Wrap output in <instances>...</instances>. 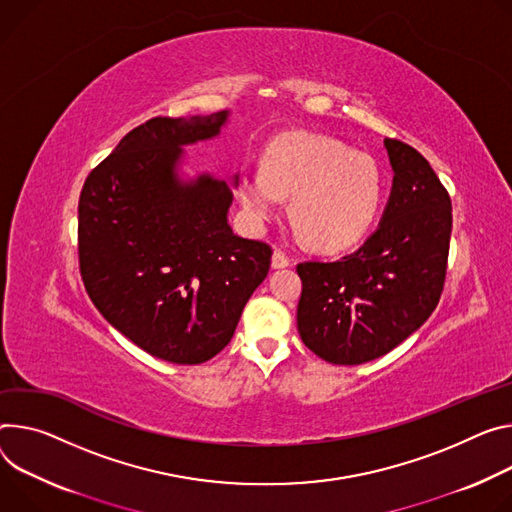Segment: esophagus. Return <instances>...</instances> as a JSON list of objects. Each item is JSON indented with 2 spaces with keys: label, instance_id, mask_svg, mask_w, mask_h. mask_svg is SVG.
<instances>
[{
  "label": "esophagus",
  "instance_id": "esophagus-1",
  "mask_svg": "<svg viewBox=\"0 0 512 512\" xmlns=\"http://www.w3.org/2000/svg\"><path fill=\"white\" fill-rule=\"evenodd\" d=\"M271 267H273V269L290 267V259H288L282 251H273V255H271Z\"/></svg>",
  "mask_w": 512,
  "mask_h": 512
}]
</instances>
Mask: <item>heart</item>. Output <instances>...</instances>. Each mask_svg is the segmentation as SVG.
<instances>
[{
  "mask_svg": "<svg viewBox=\"0 0 512 512\" xmlns=\"http://www.w3.org/2000/svg\"><path fill=\"white\" fill-rule=\"evenodd\" d=\"M237 194L253 226H263L292 196L290 220L304 245L343 251L376 224L384 200L378 161L331 136L288 132L267 145L261 169H243Z\"/></svg>",
  "mask_w": 512,
  "mask_h": 512,
  "instance_id": "1",
  "label": "heart"
}]
</instances>
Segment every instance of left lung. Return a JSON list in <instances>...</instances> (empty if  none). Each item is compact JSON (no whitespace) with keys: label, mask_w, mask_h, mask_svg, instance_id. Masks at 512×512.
Returning a JSON list of instances; mask_svg holds the SVG:
<instances>
[{"label":"left lung","mask_w":512,"mask_h":512,"mask_svg":"<svg viewBox=\"0 0 512 512\" xmlns=\"http://www.w3.org/2000/svg\"><path fill=\"white\" fill-rule=\"evenodd\" d=\"M394 171L380 226L339 261L298 265V333L320 359L359 365L398 347L435 310L447 271L451 200L429 161L386 138Z\"/></svg>","instance_id":"left-lung-1"}]
</instances>
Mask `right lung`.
I'll return each mask as SVG.
<instances>
[{
    "label": "right lung",
    "mask_w": 512,
    "mask_h": 512,
    "mask_svg": "<svg viewBox=\"0 0 512 512\" xmlns=\"http://www.w3.org/2000/svg\"><path fill=\"white\" fill-rule=\"evenodd\" d=\"M228 116L136 126L87 175L79 198L91 302L134 345L177 365L204 363L230 343L271 263L269 245L232 232L228 183L181 173L183 147L220 136Z\"/></svg>",
    "instance_id": "right-lung-1"
}]
</instances>
